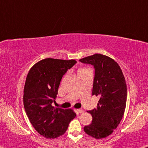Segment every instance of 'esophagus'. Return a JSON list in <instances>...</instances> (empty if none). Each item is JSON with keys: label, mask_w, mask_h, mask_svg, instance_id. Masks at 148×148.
Segmentation results:
<instances>
[{"label": "esophagus", "mask_w": 148, "mask_h": 148, "mask_svg": "<svg viewBox=\"0 0 148 148\" xmlns=\"http://www.w3.org/2000/svg\"><path fill=\"white\" fill-rule=\"evenodd\" d=\"M76 112H78V114H81V113H82V112H84V110L83 109H77L76 110Z\"/></svg>", "instance_id": "esophagus-1"}]
</instances>
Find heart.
<instances>
[{"label": "heart", "mask_w": 148, "mask_h": 148, "mask_svg": "<svg viewBox=\"0 0 148 148\" xmlns=\"http://www.w3.org/2000/svg\"><path fill=\"white\" fill-rule=\"evenodd\" d=\"M90 71V70L89 68H80L78 70V74H81V73H83V72H89Z\"/></svg>", "instance_id": "b5f03b06"}]
</instances>
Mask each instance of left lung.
I'll return each mask as SVG.
<instances>
[{"label":"left lung","mask_w":148,"mask_h":148,"mask_svg":"<svg viewBox=\"0 0 148 148\" xmlns=\"http://www.w3.org/2000/svg\"><path fill=\"white\" fill-rule=\"evenodd\" d=\"M80 61L94 66L92 95L100 97L96 108L87 111L92 116V122L84 130L92 138H106L118 126L124 114L127 100L124 76L118 64L106 55L95 54Z\"/></svg>","instance_id":"8db88e82"}]
</instances>
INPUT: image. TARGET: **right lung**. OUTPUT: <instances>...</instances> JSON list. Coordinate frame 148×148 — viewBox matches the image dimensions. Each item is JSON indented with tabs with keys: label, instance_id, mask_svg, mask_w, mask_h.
Returning <instances> with one entry per match:
<instances>
[{
	"label": "right lung",
	"instance_id": "1",
	"mask_svg": "<svg viewBox=\"0 0 148 148\" xmlns=\"http://www.w3.org/2000/svg\"><path fill=\"white\" fill-rule=\"evenodd\" d=\"M76 63L73 59H43L30 68L26 76L23 96L25 112L32 126L46 138L62 136L76 116L72 109L52 106L63 75Z\"/></svg>",
	"mask_w": 148,
	"mask_h": 148
}]
</instances>
